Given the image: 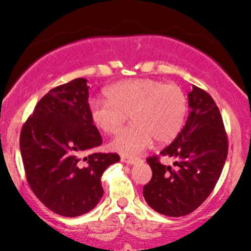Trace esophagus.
Returning <instances> with one entry per match:
<instances>
[{
  "mask_svg": "<svg viewBox=\"0 0 251 251\" xmlns=\"http://www.w3.org/2000/svg\"><path fill=\"white\" fill-rule=\"evenodd\" d=\"M121 161H123V163L131 164V165H133V164L138 163V161H140V159L132 158V156H127V155H121Z\"/></svg>",
  "mask_w": 251,
  "mask_h": 251,
  "instance_id": "34e87169",
  "label": "esophagus"
}]
</instances>
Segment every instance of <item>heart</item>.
<instances>
[{
  "instance_id": "1",
  "label": "heart",
  "mask_w": 251,
  "mask_h": 251,
  "mask_svg": "<svg viewBox=\"0 0 251 251\" xmlns=\"http://www.w3.org/2000/svg\"><path fill=\"white\" fill-rule=\"evenodd\" d=\"M105 100L88 102L91 123L100 132H118L130 115L132 125L113 138L109 147L124 155H135L151 143L165 144L176 138L188 111L187 96L179 86L153 78H130L113 83Z\"/></svg>"
}]
</instances>
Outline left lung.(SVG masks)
<instances>
[{
    "mask_svg": "<svg viewBox=\"0 0 251 251\" xmlns=\"http://www.w3.org/2000/svg\"><path fill=\"white\" fill-rule=\"evenodd\" d=\"M187 123L160 155L175 159L174 168L163 165L158 155L147 159L151 178L143 196L159 214L179 217L201 206L216 186L228 153L224 120L211 96L193 86Z\"/></svg>",
    "mask_w": 251,
    "mask_h": 251,
    "instance_id": "left-lung-1",
    "label": "left lung"
}]
</instances>
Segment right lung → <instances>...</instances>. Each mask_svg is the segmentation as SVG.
Here are the masks:
<instances>
[{"instance_id":"obj_1","label":"right lung","mask_w":251,"mask_h":251,"mask_svg":"<svg viewBox=\"0 0 251 251\" xmlns=\"http://www.w3.org/2000/svg\"><path fill=\"white\" fill-rule=\"evenodd\" d=\"M86 78L52 88L20 132V153L30 188L45 206L65 217L91 211L103 197L100 177L120 160L116 153H82L102 144L88 114Z\"/></svg>"}]
</instances>
